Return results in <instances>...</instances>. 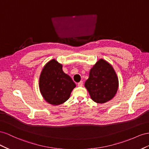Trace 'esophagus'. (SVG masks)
Segmentation results:
<instances>
[{"label":"esophagus","mask_w":149,"mask_h":149,"mask_svg":"<svg viewBox=\"0 0 149 149\" xmlns=\"http://www.w3.org/2000/svg\"><path fill=\"white\" fill-rule=\"evenodd\" d=\"M78 86H80V87L82 86H83V81H80V82H79L78 83Z\"/></svg>","instance_id":"1"}]
</instances>
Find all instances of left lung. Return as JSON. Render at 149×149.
Returning <instances> with one entry per match:
<instances>
[{
  "label": "left lung",
  "instance_id": "8db88e82",
  "mask_svg": "<svg viewBox=\"0 0 149 149\" xmlns=\"http://www.w3.org/2000/svg\"><path fill=\"white\" fill-rule=\"evenodd\" d=\"M118 80L112 65L100 59L92 68L89 77L85 83L91 99L96 103L103 104L116 95Z\"/></svg>",
  "mask_w": 149,
  "mask_h": 149
}]
</instances>
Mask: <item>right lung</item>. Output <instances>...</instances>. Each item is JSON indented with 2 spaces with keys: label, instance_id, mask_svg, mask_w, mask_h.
<instances>
[{
  "label": "right lung",
  "instance_id": "1",
  "mask_svg": "<svg viewBox=\"0 0 149 149\" xmlns=\"http://www.w3.org/2000/svg\"><path fill=\"white\" fill-rule=\"evenodd\" d=\"M75 84L62 70V65L52 59L44 66L40 75L41 94L48 103L60 105L69 99Z\"/></svg>",
  "mask_w": 149,
  "mask_h": 149
}]
</instances>
